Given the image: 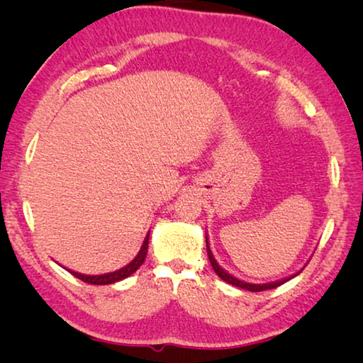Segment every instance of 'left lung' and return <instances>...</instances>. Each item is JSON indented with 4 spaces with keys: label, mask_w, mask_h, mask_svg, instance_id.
Listing matches in <instances>:
<instances>
[{
    "label": "left lung",
    "mask_w": 363,
    "mask_h": 363,
    "mask_svg": "<svg viewBox=\"0 0 363 363\" xmlns=\"http://www.w3.org/2000/svg\"><path fill=\"white\" fill-rule=\"evenodd\" d=\"M206 253H208V257H210V262H211V266H213V269H214V272H216L220 279H223L224 281H227V284H230V285H235V286H238V288H243V290H248V291H264V290H272V288H277V286H280L281 284H285V281H288L290 279H285V280H280V281H274V284H266V285H253V284H245V281H242V280H238V279H235V277H232L230 274H227L225 270H223L220 269L219 266H218V262H216V259H214L213 257V255H211V250H210V247H208V237H206ZM294 277V275H293Z\"/></svg>",
    "instance_id": "obj_1"
}]
</instances>
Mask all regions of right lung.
Instances as JSON below:
<instances>
[{
	"label": "right lung",
	"mask_w": 363,
	"mask_h": 363,
	"mask_svg": "<svg viewBox=\"0 0 363 363\" xmlns=\"http://www.w3.org/2000/svg\"><path fill=\"white\" fill-rule=\"evenodd\" d=\"M149 235H150V232L147 233L143 248H140L138 256L134 257V259L128 264L126 267L115 270V272H110V274H104V275H83L78 272H72V270H70V274L75 275L77 279L83 280V281H86V284H91V285H108V284H115V281L130 277V275L136 272V270L143 266V262L145 261L147 250H149Z\"/></svg>",
	"instance_id": "1"
}]
</instances>
